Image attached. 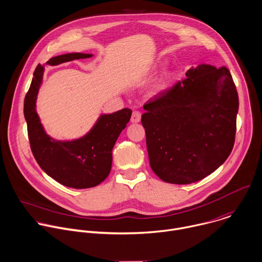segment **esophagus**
<instances>
[{
  "instance_id": "obj_1",
  "label": "esophagus",
  "mask_w": 262,
  "mask_h": 262,
  "mask_svg": "<svg viewBox=\"0 0 262 262\" xmlns=\"http://www.w3.org/2000/svg\"><path fill=\"white\" fill-rule=\"evenodd\" d=\"M130 121L133 123H138L141 121V113L139 111H134L133 114H132V118H130Z\"/></svg>"
}]
</instances>
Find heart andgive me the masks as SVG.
<instances>
[{"label": "heart", "mask_w": 262, "mask_h": 262, "mask_svg": "<svg viewBox=\"0 0 262 262\" xmlns=\"http://www.w3.org/2000/svg\"><path fill=\"white\" fill-rule=\"evenodd\" d=\"M163 61H159L158 64L159 66H163ZM170 82V74L165 73L162 76H160L151 86L149 95L152 98H156L158 96H160L162 93H164L166 91V89L169 85Z\"/></svg>", "instance_id": "b5f03b06"}]
</instances>
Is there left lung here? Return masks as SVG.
Here are the masks:
<instances>
[{
    "label": "left lung",
    "instance_id": "obj_1",
    "mask_svg": "<svg viewBox=\"0 0 262 262\" xmlns=\"http://www.w3.org/2000/svg\"><path fill=\"white\" fill-rule=\"evenodd\" d=\"M142 124L152 170L164 182L190 184L229 156L238 96L226 68L201 63L186 79L144 105Z\"/></svg>",
    "mask_w": 262,
    "mask_h": 262
}]
</instances>
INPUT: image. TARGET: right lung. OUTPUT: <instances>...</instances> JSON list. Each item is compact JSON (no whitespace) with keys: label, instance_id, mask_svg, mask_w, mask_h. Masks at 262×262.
<instances>
[{"label":"right lung","instance_id":"add662e5","mask_svg":"<svg viewBox=\"0 0 262 262\" xmlns=\"http://www.w3.org/2000/svg\"><path fill=\"white\" fill-rule=\"evenodd\" d=\"M92 56V53H68L51 57L43 66L39 64L24 105L31 149L38 164L61 185L77 189L95 187L108 177L113 147L126 127L132 110L124 108L111 114H101L85 135L72 140H57L46 133L37 113L36 103L46 66Z\"/></svg>","mask_w":262,"mask_h":262}]
</instances>
